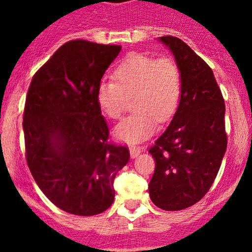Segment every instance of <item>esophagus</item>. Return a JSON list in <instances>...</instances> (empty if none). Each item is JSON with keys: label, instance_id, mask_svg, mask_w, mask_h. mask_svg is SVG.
<instances>
[{"label": "esophagus", "instance_id": "34e87169", "mask_svg": "<svg viewBox=\"0 0 252 252\" xmlns=\"http://www.w3.org/2000/svg\"><path fill=\"white\" fill-rule=\"evenodd\" d=\"M129 151H130V155H131V158H135V157H138L139 155L142 152V147H139V146H131L130 149H129Z\"/></svg>", "mask_w": 252, "mask_h": 252}]
</instances>
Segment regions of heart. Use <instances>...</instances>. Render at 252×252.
<instances>
[{
	"label": "heart",
	"instance_id": "1",
	"mask_svg": "<svg viewBox=\"0 0 252 252\" xmlns=\"http://www.w3.org/2000/svg\"><path fill=\"white\" fill-rule=\"evenodd\" d=\"M114 80H102L97 86L96 101L106 117L122 116L126 98H133V114L114 128L122 141L136 144L149 138L156 129V121H169L182 96V75L171 58L130 55L114 72Z\"/></svg>",
	"mask_w": 252,
	"mask_h": 252
}]
</instances>
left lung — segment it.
Wrapping results in <instances>:
<instances>
[{"label": "left lung", "instance_id": "1", "mask_svg": "<svg viewBox=\"0 0 252 252\" xmlns=\"http://www.w3.org/2000/svg\"><path fill=\"white\" fill-rule=\"evenodd\" d=\"M182 75V96L173 119L149 150L155 158L152 202L166 211L190 207L215 182L227 150L225 105L212 69L184 41L161 36Z\"/></svg>", "mask_w": 252, "mask_h": 252}]
</instances>
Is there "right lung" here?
Listing matches in <instances>:
<instances>
[{
	"instance_id": "add662e5",
	"label": "right lung",
	"mask_w": 252,
	"mask_h": 252,
	"mask_svg": "<svg viewBox=\"0 0 252 252\" xmlns=\"http://www.w3.org/2000/svg\"><path fill=\"white\" fill-rule=\"evenodd\" d=\"M118 45L73 40L35 73L25 100L23 130L35 182L61 210L95 216L113 204V182L128 163V149L108 142L96 101Z\"/></svg>"
}]
</instances>
